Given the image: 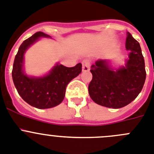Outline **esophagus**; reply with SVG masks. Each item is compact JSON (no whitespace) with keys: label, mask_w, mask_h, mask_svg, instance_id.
<instances>
[{"label":"esophagus","mask_w":154,"mask_h":154,"mask_svg":"<svg viewBox=\"0 0 154 154\" xmlns=\"http://www.w3.org/2000/svg\"><path fill=\"white\" fill-rule=\"evenodd\" d=\"M83 65V70L84 71H87L90 70V66H91V60L88 59H85L82 62Z\"/></svg>","instance_id":"obj_1"}]
</instances>
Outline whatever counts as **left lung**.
I'll list each match as a JSON object with an SVG mask.
<instances>
[{
    "instance_id": "left-lung-1",
    "label": "left lung",
    "mask_w": 154,
    "mask_h": 154,
    "mask_svg": "<svg viewBox=\"0 0 154 154\" xmlns=\"http://www.w3.org/2000/svg\"><path fill=\"white\" fill-rule=\"evenodd\" d=\"M126 48L131 53L125 67L113 70L104 60L91 66L93 77L88 91L97 104L113 109L124 107L142 91L146 75L144 59L140 44L130 33H127Z\"/></svg>"
}]
</instances>
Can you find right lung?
Returning <instances> with one entry per match:
<instances>
[{
	"mask_svg": "<svg viewBox=\"0 0 154 154\" xmlns=\"http://www.w3.org/2000/svg\"><path fill=\"white\" fill-rule=\"evenodd\" d=\"M41 37L48 36L43 32H37L22 43L14 58L12 78L23 100L38 109H47L60 104L63 101L67 84L80 74L82 64L79 63L73 67L57 64L45 77H27L22 70L23 54L26 50Z\"/></svg>",
	"mask_w": 154,
	"mask_h": 154,
	"instance_id": "obj_1",
	"label": "right lung"
}]
</instances>
